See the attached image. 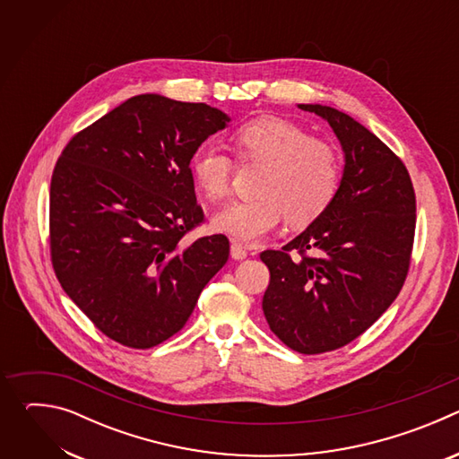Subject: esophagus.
Listing matches in <instances>:
<instances>
[{
  "label": "esophagus",
  "instance_id": "esophagus-1",
  "mask_svg": "<svg viewBox=\"0 0 459 459\" xmlns=\"http://www.w3.org/2000/svg\"><path fill=\"white\" fill-rule=\"evenodd\" d=\"M230 255L239 261V259H245V257L248 255V252H247V248H245L241 243L232 241V245H230Z\"/></svg>",
  "mask_w": 459,
  "mask_h": 459
}]
</instances>
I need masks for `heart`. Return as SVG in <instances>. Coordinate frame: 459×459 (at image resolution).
Listing matches in <instances>:
<instances>
[{
    "instance_id": "b5f03b06",
    "label": "heart",
    "mask_w": 459,
    "mask_h": 459,
    "mask_svg": "<svg viewBox=\"0 0 459 459\" xmlns=\"http://www.w3.org/2000/svg\"><path fill=\"white\" fill-rule=\"evenodd\" d=\"M230 147L241 163L264 165L255 194L248 202H232L216 211L211 225L239 243H255L289 218L305 227L333 204L340 185V158L333 145L312 138L301 126L259 117L245 123L230 136ZM190 174L209 200L225 198L230 190L234 163L214 145H200L190 158Z\"/></svg>"
}]
</instances>
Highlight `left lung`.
<instances>
[{
    "label": "left lung",
    "mask_w": 459,
    "mask_h": 459,
    "mask_svg": "<svg viewBox=\"0 0 459 459\" xmlns=\"http://www.w3.org/2000/svg\"><path fill=\"white\" fill-rule=\"evenodd\" d=\"M331 125L343 151L333 204L283 250L261 252L271 271L264 314L292 351L340 349L390 307L409 273L416 198L402 160L349 114L299 103ZM289 249L302 257L292 260ZM314 249L316 256H305Z\"/></svg>",
    "instance_id": "1"
}]
</instances>
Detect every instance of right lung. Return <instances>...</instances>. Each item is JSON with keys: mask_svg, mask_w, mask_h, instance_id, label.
<instances>
[{"mask_svg": "<svg viewBox=\"0 0 459 459\" xmlns=\"http://www.w3.org/2000/svg\"><path fill=\"white\" fill-rule=\"evenodd\" d=\"M230 117L160 94L123 101L76 134L50 181V252L67 296L110 340L151 349L190 317L227 264L223 234L186 245L204 221L190 158Z\"/></svg>", "mask_w": 459, "mask_h": 459, "instance_id": "1", "label": "right lung"}]
</instances>
